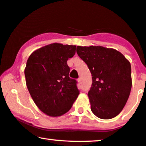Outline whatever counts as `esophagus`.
Returning a JSON list of instances; mask_svg holds the SVG:
<instances>
[{
  "mask_svg": "<svg viewBox=\"0 0 146 146\" xmlns=\"http://www.w3.org/2000/svg\"><path fill=\"white\" fill-rule=\"evenodd\" d=\"M77 81L79 83H81V82H82V80H81V78H78V80H77Z\"/></svg>",
  "mask_w": 146,
  "mask_h": 146,
  "instance_id": "1",
  "label": "esophagus"
}]
</instances>
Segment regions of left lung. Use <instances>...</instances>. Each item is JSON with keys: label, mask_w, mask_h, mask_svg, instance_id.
Listing matches in <instances>:
<instances>
[{"label": "left lung", "mask_w": 146, "mask_h": 146, "mask_svg": "<svg viewBox=\"0 0 146 146\" xmlns=\"http://www.w3.org/2000/svg\"><path fill=\"white\" fill-rule=\"evenodd\" d=\"M76 52L92 74V84L88 92L92 111L101 119L117 116L130 94L129 62L116 50L100 46H78Z\"/></svg>", "instance_id": "left-lung-1"}]
</instances>
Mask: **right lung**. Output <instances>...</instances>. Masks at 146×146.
Returning a JSON list of instances; mask_svg holds the SVG:
<instances>
[{
  "label": "right lung",
  "instance_id": "obj_1",
  "mask_svg": "<svg viewBox=\"0 0 146 146\" xmlns=\"http://www.w3.org/2000/svg\"><path fill=\"white\" fill-rule=\"evenodd\" d=\"M76 46L53 43L30 56L25 70L26 83L32 98L49 116L64 114L80 94L77 81L69 77L67 60L76 53Z\"/></svg>",
  "mask_w": 146,
  "mask_h": 146
}]
</instances>
